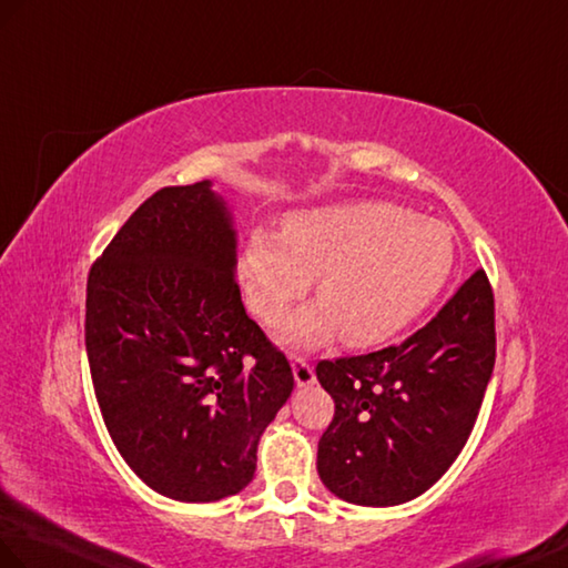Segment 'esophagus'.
Listing matches in <instances>:
<instances>
[{
	"instance_id": "esophagus-1",
	"label": "esophagus",
	"mask_w": 568,
	"mask_h": 568,
	"mask_svg": "<svg viewBox=\"0 0 568 568\" xmlns=\"http://www.w3.org/2000/svg\"><path fill=\"white\" fill-rule=\"evenodd\" d=\"M293 375H295L297 387H310V385H314V371H312V365H310L305 358H300V355H295V358H293Z\"/></svg>"
}]
</instances>
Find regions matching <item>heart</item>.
<instances>
[{"mask_svg":"<svg viewBox=\"0 0 568 568\" xmlns=\"http://www.w3.org/2000/svg\"><path fill=\"white\" fill-rule=\"evenodd\" d=\"M453 263L455 244L445 224L397 205L355 203L290 215L281 234L254 230L236 271L246 307L268 326L314 281L320 305L285 324L287 344L314 348L341 334L351 348H371L430 305Z\"/></svg>","mask_w":568,"mask_h":568,"instance_id":"b5f03b06","label":"heart"}]
</instances>
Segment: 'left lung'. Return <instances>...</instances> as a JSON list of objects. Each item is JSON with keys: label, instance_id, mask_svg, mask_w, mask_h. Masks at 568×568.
Here are the masks:
<instances>
[{"label": "left lung", "instance_id": "1", "mask_svg": "<svg viewBox=\"0 0 568 568\" xmlns=\"http://www.w3.org/2000/svg\"><path fill=\"white\" fill-rule=\"evenodd\" d=\"M494 363V290L484 271L402 344L320 361L316 379L336 404L316 450L326 489L373 508L428 491L463 453Z\"/></svg>", "mask_w": 568, "mask_h": 568}]
</instances>
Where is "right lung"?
I'll return each instance as SVG.
<instances>
[{"label": "right lung", "mask_w": 568, "mask_h": 568, "mask_svg": "<svg viewBox=\"0 0 568 568\" xmlns=\"http://www.w3.org/2000/svg\"><path fill=\"white\" fill-rule=\"evenodd\" d=\"M144 201L87 281V358L103 424L138 477L210 504L254 479L261 433L295 387L285 355L248 320L236 232L210 189Z\"/></svg>", "instance_id": "obj_1"}]
</instances>
